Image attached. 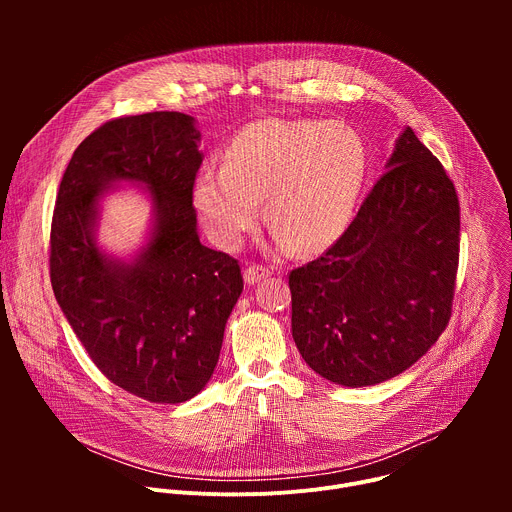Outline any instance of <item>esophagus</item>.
I'll list each match as a JSON object with an SVG mask.
<instances>
[{"label": "esophagus", "mask_w": 512, "mask_h": 512, "mask_svg": "<svg viewBox=\"0 0 512 512\" xmlns=\"http://www.w3.org/2000/svg\"><path fill=\"white\" fill-rule=\"evenodd\" d=\"M269 275H271V271L267 267H263V265H249L245 269V283L247 285H255V283H259L261 279H265Z\"/></svg>", "instance_id": "34e87169"}]
</instances>
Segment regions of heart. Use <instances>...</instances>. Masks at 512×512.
Segmentation results:
<instances>
[{"label": "heart", "instance_id": "1", "mask_svg": "<svg viewBox=\"0 0 512 512\" xmlns=\"http://www.w3.org/2000/svg\"><path fill=\"white\" fill-rule=\"evenodd\" d=\"M367 178L369 148L354 127L261 119L231 139L221 168L198 174L192 204L208 239L237 249L263 200L277 247L310 255L344 235Z\"/></svg>", "mask_w": 512, "mask_h": 512}]
</instances>
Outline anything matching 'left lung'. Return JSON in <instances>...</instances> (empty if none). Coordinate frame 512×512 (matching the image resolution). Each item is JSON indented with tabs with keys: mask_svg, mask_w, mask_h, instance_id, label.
I'll return each instance as SVG.
<instances>
[{
	"mask_svg": "<svg viewBox=\"0 0 512 512\" xmlns=\"http://www.w3.org/2000/svg\"><path fill=\"white\" fill-rule=\"evenodd\" d=\"M458 251L456 188L405 127L344 235L289 273L291 336L308 367L352 389L407 371L448 326Z\"/></svg>",
	"mask_w": 512,
	"mask_h": 512,
	"instance_id": "1",
	"label": "left lung"
}]
</instances>
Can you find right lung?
<instances>
[{
    "mask_svg": "<svg viewBox=\"0 0 512 512\" xmlns=\"http://www.w3.org/2000/svg\"><path fill=\"white\" fill-rule=\"evenodd\" d=\"M200 137L178 111L105 123L72 154L52 216L50 279L64 318L111 383L152 403L206 387L243 291L237 259L198 237ZM123 183L153 204L149 237L129 258L96 241L102 200Z\"/></svg>",
    "mask_w": 512,
    "mask_h": 512,
    "instance_id": "add662e5",
    "label": "right lung"
}]
</instances>
